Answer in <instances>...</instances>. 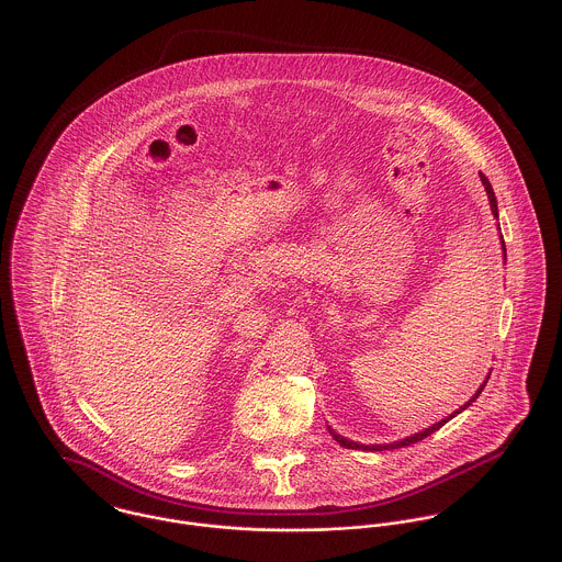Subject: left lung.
<instances>
[{"mask_svg": "<svg viewBox=\"0 0 562 562\" xmlns=\"http://www.w3.org/2000/svg\"><path fill=\"white\" fill-rule=\"evenodd\" d=\"M482 183H484V190H486V196H488V203H491V212H493V216L497 218V201H495V194H493V188H491V183H488V179L484 177L481 172ZM502 257L506 259V244H504V238H502ZM488 381V379H486ZM486 381L482 383L481 390L474 394V398L468 402V404H463L457 413H461V411H465L472 402L476 401L479 396L482 394V390H484V385H486ZM457 413H452L450 417H446V419H441V422H437V424H432L430 428H426V430H422V432H417V435H413V437H406V439H402V441H396V443H390V446H359V443H355V441H348L346 437H341V435H337L333 428H328V432L333 435V439L339 443V446H344V448H352V450H357V448H363V450H394V448H406V446H411V443H417V441H422L424 437H428V435H432L435 430H439L448 419H452Z\"/></svg>", "mask_w": 562, "mask_h": 562, "instance_id": "8db88e82", "label": "left lung"}]
</instances>
